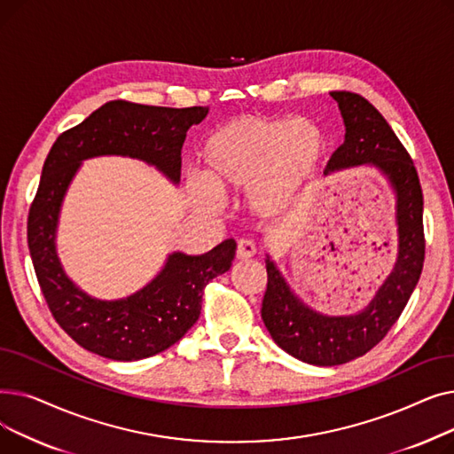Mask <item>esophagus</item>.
<instances>
[{"label": "esophagus", "instance_id": "esophagus-1", "mask_svg": "<svg viewBox=\"0 0 454 454\" xmlns=\"http://www.w3.org/2000/svg\"><path fill=\"white\" fill-rule=\"evenodd\" d=\"M255 252H257L255 245H254L252 241L243 239V241L237 243L235 255H237V259H250V257H254V255H255Z\"/></svg>", "mask_w": 454, "mask_h": 454}]
</instances>
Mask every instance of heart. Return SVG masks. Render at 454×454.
<instances>
[{
  "mask_svg": "<svg viewBox=\"0 0 454 454\" xmlns=\"http://www.w3.org/2000/svg\"><path fill=\"white\" fill-rule=\"evenodd\" d=\"M324 151V134L309 119H235L206 137L202 176L187 180V193L200 207L215 209V191L247 189L248 209L270 219L291 206L318 169Z\"/></svg>",
  "mask_w": 454,
  "mask_h": 454,
  "instance_id": "heart-1",
  "label": "heart"
}]
</instances>
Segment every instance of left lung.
Returning a JSON list of instances; mask_svg holds the SVG:
<instances>
[{
  "label": "left lung",
  "instance_id": "obj_1",
  "mask_svg": "<svg viewBox=\"0 0 454 454\" xmlns=\"http://www.w3.org/2000/svg\"><path fill=\"white\" fill-rule=\"evenodd\" d=\"M344 119V143L325 173L372 165L395 195L397 259L372 301L355 315L329 317L303 303L267 254V293L261 307L272 340L294 359L315 366H339L363 356L387 337L421 276L425 259L423 193L416 167L387 119L359 93L331 91Z\"/></svg>",
  "mask_w": 454,
  "mask_h": 454
}]
</instances>
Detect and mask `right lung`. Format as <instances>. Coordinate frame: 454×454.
Returning a JSON list of instances; mask_svg holds the SVG:
<instances>
[{"instance_id":"1","label":"right lung","mask_w":454,"mask_h":454,"mask_svg":"<svg viewBox=\"0 0 454 454\" xmlns=\"http://www.w3.org/2000/svg\"><path fill=\"white\" fill-rule=\"evenodd\" d=\"M207 112V106L165 108L110 101L60 134L47 154L29 209L27 243L51 315L84 349L112 361H139L171 348L199 320L206 285L230 270L237 248L233 239L202 255L173 252L145 287L127 298L99 300L67 278L57 254L62 202L84 160L134 158L178 184L187 130Z\"/></svg>"}]
</instances>
